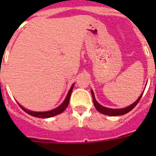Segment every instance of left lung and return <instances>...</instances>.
<instances>
[{
	"label": "left lung",
	"mask_w": 156,
	"mask_h": 156,
	"mask_svg": "<svg viewBox=\"0 0 156 156\" xmlns=\"http://www.w3.org/2000/svg\"><path fill=\"white\" fill-rule=\"evenodd\" d=\"M92 93V97H93V101H94V107L96 108V109L98 110L99 113H101L103 115H108V116H119V115H125V114H127L129 111H131L133 108L137 105V104L139 103V101L140 100L141 97H142V95H143V93L141 94L140 96L138 98V99L136 101L133 103L132 105H129V106H128V107H125L124 108H107V107H105V106H102L101 105H99L97 100L95 99V96L94 94V92L93 90H91Z\"/></svg>",
	"instance_id": "obj_1"
}]
</instances>
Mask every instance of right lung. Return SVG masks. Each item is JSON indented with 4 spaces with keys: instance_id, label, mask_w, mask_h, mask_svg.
Instances as JSON below:
<instances>
[{
    "instance_id": "1",
    "label": "right lung",
    "mask_w": 156,
    "mask_h": 156,
    "mask_svg": "<svg viewBox=\"0 0 156 156\" xmlns=\"http://www.w3.org/2000/svg\"><path fill=\"white\" fill-rule=\"evenodd\" d=\"M73 85L74 83L72 85L71 88L69 89V91L68 93V95H67V97L64 99V101L62 102L61 104V105H59L58 108H54V109H52V110H50V111H45V112H36V111H31V110H28V109H27L24 107H22V105L18 104L20 105V107L26 112V113H27L28 115H32L33 117H37V118H41V119H47V118H51L53 117L55 115H58L59 114H61L62 112L64 111L65 109L67 108L68 105V103H69V100H70V96H71L72 91H73Z\"/></svg>"
}]
</instances>
